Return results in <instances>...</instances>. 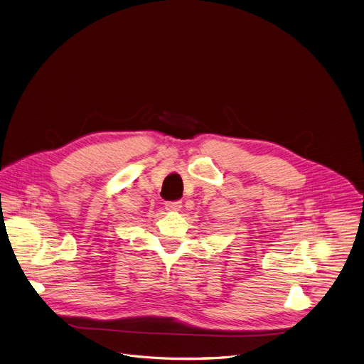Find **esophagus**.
<instances>
[{"instance_id": "1", "label": "esophagus", "mask_w": 364, "mask_h": 364, "mask_svg": "<svg viewBox=\"0 0 364 364\" xmlns=\"http://www.w3.org/2000/svg\"><path fill=\"white\" fill-rule=\"evenodd\" d=\"M181 207H182L181 201H168V203H166V210H168V211H179Z\"/></svg>"}]
</instances>
